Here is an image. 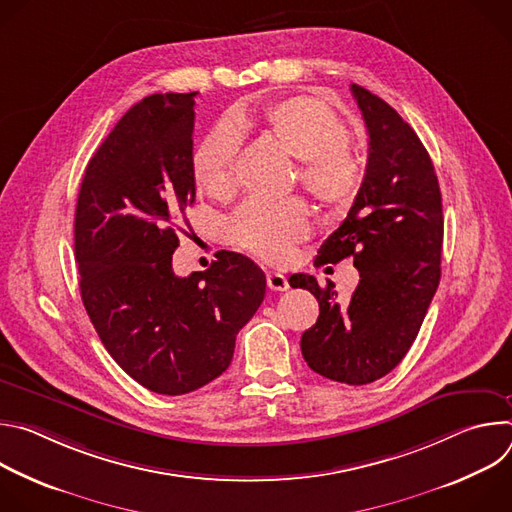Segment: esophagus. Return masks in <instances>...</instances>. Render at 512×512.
<instances>
[{
    "label": "esophagus",
    "mask_w": 512,
    "mask_h": 512,
    "mask_svg": "<svg viewBox=\"0 0 512 512\" xmlns=\"http://www.w3.org/2000/svg\"><path fill=\"white\" fill-rule=\"evenodd\" d=\"M265 279H267V287L273 289V291H285L289 287L287 277L283 273H279V271H269Z\"/></svg>",
    "instance_id": "esophagus-1"
}]
</instances>
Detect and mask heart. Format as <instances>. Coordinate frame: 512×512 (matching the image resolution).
<instances>
[{
  "label": "heart",
  "instance_id": "heart-1",
  "mask_svg": "<svg viewBox=\"0 0 512 512\" xmlns=\"http://www.w3.org/2000/svg\"><path fill=\"white\" fill-rule=\"evenodd\" d=\"M261 131L300 160V184L322 204L346 208L362 186V166L348 148V129L326 105L294 97L269 107L257 121ZM241 125L235 119L216 123L194 154V176L214 198H227L237 188V156ZM310 233L308 206L298 200L241 204L223 225L229 245L259 259L285 261Z\"/></svg>",
  "mask_w": 512,
  "mask_h": 512
}]
</instances>
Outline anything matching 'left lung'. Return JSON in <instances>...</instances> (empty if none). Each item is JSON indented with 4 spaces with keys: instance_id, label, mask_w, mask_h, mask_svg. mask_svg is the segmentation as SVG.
Instances as JSON below:
<instances>
[{
    "instance_id": "1",
    "label": "left lung",
    "mask_w": 512,
    "mask_h": 512,
    "mask_svg": "<svg viewBox=\"0 0 512 512\" xmlns=\"http://www.w3.org/2000/svg\"><path fill=\"white\" fill-rule=\"evenodd\" d=\"M369 131V162L344 223L318 249L316 265L354 259L360 281L348 302L334 283L296 273L291 287L316 296L320 316L302 334L318 375L367 385L391 373L411 348L442 277V192L427 150L381 97L352 85Z\"/></svg>"
}]
</instances>
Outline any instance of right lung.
<instances>
[{
	"label": "right lung",
	"mask_w": 512,
	"mask_h": 512,
	"mask_svg": "<svg viewBox=\"0 0 512 512\" xmlns=\"http://www.w3.org/2000/svg\"><path fill=\"white\" fill-rule=\"evenodd\" d=\"M194 97L133 105L91 158L75 212L85 310L119 367L160 395L221 377L265 298V273L241 253L218 251L188 277L172 269L178 225L196 198Z\"/></svg>",
	"instance_id": "obj_1"
}]
</instances>
